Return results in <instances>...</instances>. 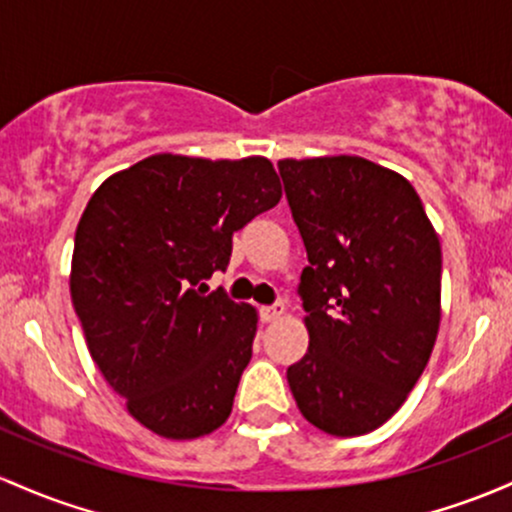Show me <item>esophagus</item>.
<instances>
[{
    "instance_id": "obj_1",
    "label": "esophagus",
    "mask_w": 512,
    "mask_h": 512,
    "mask_svg": "<svg viewBox=\"0 0 512 512\" xmlns=\"http://www.w3.org/2000/svg\"><path fill=\"white\" fill-rule=\"evenodd\" d=\"M284 316V303H274V306H262L260 308V318L269 323V320H277Z\"/></svg>"
}]
</instances>
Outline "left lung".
Segmentation results:
<instances>
[{
  "mask_svg": "<svg viewBox=\"0 0 512 512\" xmlns=\"http://www.w3.org/2000/svg\"><path fill=\"white\" fill-rule=\"evenodd\" d=\"M277 167L308 255V352L289 389L318 430L364 435L403 406L435 347L440 240L411 182L364 157Z\"/></svg>",
  "mask_w": 512,
  "mask_h": 512,
  "instance_id": "left-lung-1",
  "label": "left lung"
}]
</instances>
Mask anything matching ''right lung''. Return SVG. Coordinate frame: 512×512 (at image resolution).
Instances as JSON below:
<instances>
[{
  "mask_svg": "<svg viewBox=\"0 0 512 512\" xmlns=\"http://www.w3.org/2000/svg\"><path fill=\"white\" fill-rule=\"evenodd\" d=\"M282 199L267 157L150 155L89 199L70 294L89 355L128 413L167 440L221 428L252 357L257 313L204 282L233 233Z\"/></svg>",
  "mask_w": 512,
  "mask_h": 512,
  "instance_id": "1",
  "label": "right lung"
}]
</instances>
